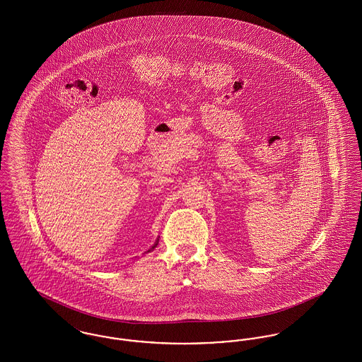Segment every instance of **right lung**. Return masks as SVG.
Wrapping results in <instances>:
<instances>
[{
    "mask_svg": "<svg viewBox=\"0 0 362 362\" xmlns=\"http://www.w3.org/2000/svg\"><path fill=\"white\" fill-rule=\"evenodd\" d=\"M157 243H158V240L156 241L155 245H153V247H152V248H151V250H149V251H152V250H153V248H155L156 245H157ZM149 251H148V252H149Z\"/></svg>",
    "mask_w": 362,
    "mask_h": 362,
    "instance_id": "right-lung-1",
    "label": "right lung"
}]
</instances>
